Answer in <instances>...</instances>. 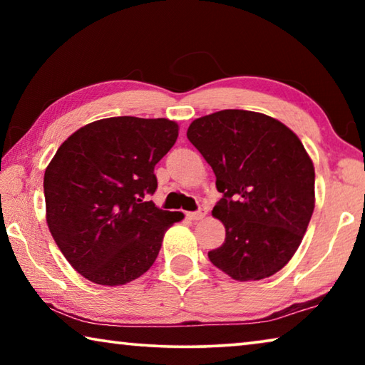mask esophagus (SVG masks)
<instances>
[{"label": "esophagus", "mask_w": 365, "mask_h": 365, "mask_svg": "<svg viewBox=\"0 0 365 365\" xmlns=\"http://www.w3.org/2000/svg\"><path fill=\"white\" fill-rule=\"evenodd\" d=\"M206 214H207L206 209L201 207V209H197L196 212H188L187 215H188V217H190L191 220H201L202 217H206Z\"/></svg>", "instance_id": "1"}]
</instances>
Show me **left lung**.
Listing matches in <instances>:
<instances>
[{"instance_id": "obj_1", "label": "left lung", "mask_w": 365, "mask_h": 365, "mask_svg": "<svg viewBox=\"0 0 365 365\" xmlns=\"http://www.w3.org/2000/svg\"><path fill=\"white\" fill-rule=\"evenodd\" d=\"M187 137L224 195L212 215L225 242L209 261L238 282L277 274L299 248L316 206V172L298 135L270 115L224 109L195 119Z\"/></svg>"}]
</instances>
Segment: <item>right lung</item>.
<instances>
[{"label": "right lung", "mask_w": 365, "mask_h": 365, "mask_svg": "<svg viewBox=\"0 0 365 365\" xmlns=\"http://www.w3.org/2000/svg\"><path fill=\"white\" fill-rule=\"evenodd\" d=\"M178 123L122 115L80 127L45 170L46 224L80 275L117 287L138 279L183 212L146 201L154 165L174 146Z\"/></svg>", "instance_id": "obj_1"}]
</instances>
